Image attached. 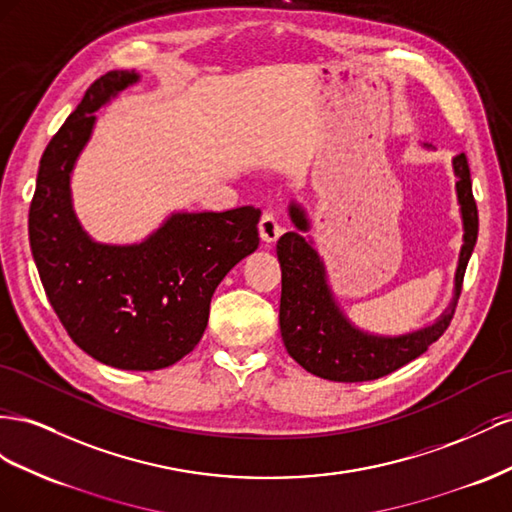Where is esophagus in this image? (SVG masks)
I'll return each instance as SVG.
<instances>
[{"label":"esophagus","mask_w":512,"mask_h":512,"mask_svg":"<svg viewBox=\"0 0 512 512\" xmlns=\"http://www.w3.org/2000/svg\"><path fill=\"white\" fill-rule=\"evenodd\" d=\"M259 233H261V240L270 244V242L279 240V236L283 233V225L279 223V218H276L272 212H264L259 221Z\"/></svg>","instance_id":"obj_1"}]
</instances>
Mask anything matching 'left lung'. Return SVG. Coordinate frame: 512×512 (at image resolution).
<instances>
[{"instance_id": "obj_1", "label": "left lung", "mask_w": 512, "mask_h": 512, "mask_svg": "<svg viewBox=\"0 0 512 512\" xmlns=\"http://www.w3.org/2000/svg\"><path fill=\"white\" fill-rule=\"evenodd\" d=\"M431 150V145H422ZM455 191L463 223V244L455 272L450 304L431 324L403 334H377L356 326L341 309L328 281L324 259L306 231L311 221L300 203H289V218L296 231H287L276 242L281 264V337L289 356L309 373L330 382H369L401 369L425 354L429 345L448 328L461 294L463 274L478 238V210L472 197L470 167L465 154L452 158Z\"/></svg>"}]
</instances>
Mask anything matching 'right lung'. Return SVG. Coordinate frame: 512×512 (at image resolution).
<instances>
[{"instance_id": "obj_1", "label": "right lung", "mask_w": 512, "mask_h": 512, "mask_svg": "<svg viewBox=\"0 0 512 512\" xmlns=\"http://www.w3.org/2000/svg\"><path fill=\"white\" fill-rule=\"evenodd\" d=\"M141 81L135 70L96 79L40 158L29 246L42 287L70 339L113 369L158 371L191 354L227 272L257 251L261 212H171L148 238L98 242L72 206V171L96 111Z\"/></svg>"}]
</instances>
